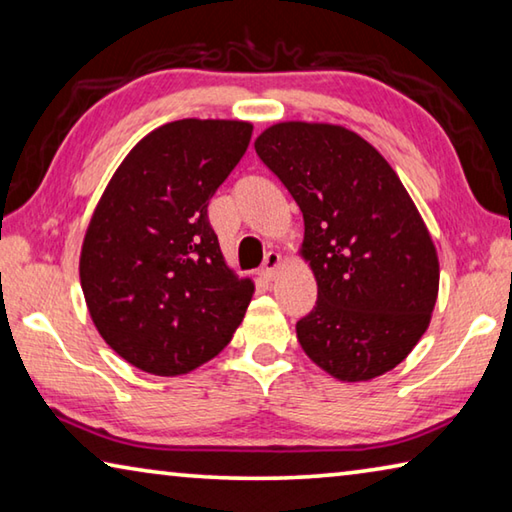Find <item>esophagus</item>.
Segmentation results:
<instances>
[{
    "label": "esophagus",
    "mask_w": 512,
    "mask_h": 512,
    "mask_svg": "<svg viewBox=\"0 0 512 512\" xmlns=\"http://www.w3.org/2000/svg\"><path fill=\"white\" fill-rule=\"evenodd\" d=\"M280 253H268L266 257H264V264H262V268H259V275H262V280H266V282H271V280H275V275H277V268H280Z\"/></svg>",
    "instance_id": "obj_1"
}]
</instances>
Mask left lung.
I'll return each mask as SVG.
<instances>
[{
  "mask_svg": "<svg viewBox=\"0 0 512 512\" xmlns=\"http://www.w3.org/2000/svg\"><path fill=\"white\" fill-rule=\"evenodd\" d=\"M255 151L305 219L318 300L296 323L302 350L341 381L384 375L427 332L438 298L436 248L411 196L348 128L287 121Z\"/></svg>",
  "mask_w": 512,
  "mask_h": 512,
  "instance_id": "left-lung-1",
  "label": "left lung"
}]
</instances>
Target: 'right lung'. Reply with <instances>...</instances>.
<instances>
[{"mask_svg":"<svg viewBox=\"0 0 512 512\" xmlns=\"http://www.w3.org/2000/svg\"><path fill=\"white\" fill-rule=\"evenodd\" d=\"M246 121L180 119L126 155L81 250V287L112 350L151 375H185L239 327L253 282L223 262L207 205L248 149Z\"/></svg>","mask_w":512,"mask_h":512,"instance_id":"1","label":"right lung"}]
</instances>
